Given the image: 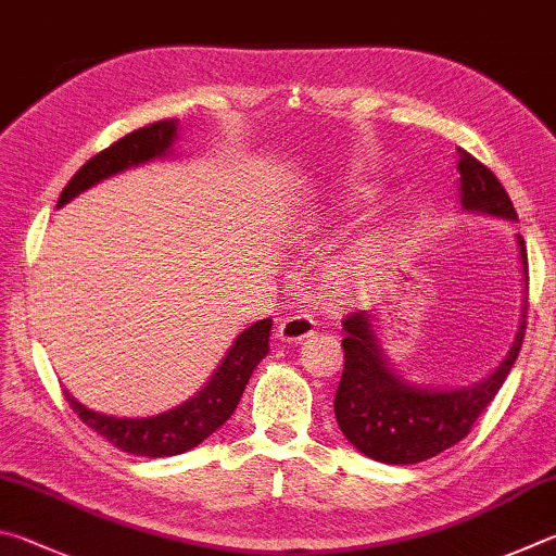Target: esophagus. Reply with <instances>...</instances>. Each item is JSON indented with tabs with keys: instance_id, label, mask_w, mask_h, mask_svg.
<instances>
[{
	"instance_id": "esophagus-1",
	"label": "esophagus",
	"mask_w": 556,
	"mask_h": 556,
	"mask_svg": "<svg viewBox=\"0 0 556 556\" xmlns=\"http://www.w3.org/2000/svg\"><path fill=\"white\" fill-rule=\"evenodd\" d=\"M315 332V319L309 315H293L283 317L278 325V339L288 344H300L303 339Z\"/></svg>"
}]
</instances>
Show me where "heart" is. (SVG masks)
I'll list each match as a JSON object with an SVG mask.
<instances>
[{
    "label": "heart",
    "instance_id": "1",
    "mask_svg": "<svg viewBox=\"0 0 556 556\" xmlns=\"http://www.w3.org/2000/svg\"><path fill=\"white\" fill-rule=\"evenodd\" d=\"M388 256H391V241L386 233H374V237L358 241L349 256L337 261L332 288L342 295H364L386 270Z\"/></svg>",
    "mask_w": 556,
    "mask_h": 556
}]
</instances>
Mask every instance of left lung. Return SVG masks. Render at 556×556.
<instances>
[{
  "label": "left lung",
  "instance_id": "1",
  "mask_svg": "<svg viewBox=\"0 0 556 556\" xmlns=\"http://www.w3.org/2000/svg\"><path fill=\"white\" fill-rule=\"evenodd\" d=\"M459 153V200L466 212H481L501 219H518L508 192L501 180L464 149ZM522 280L528 288V249L518 237ZM522 317L510 352L501 366L481 383L452 388L417 386L405 381L388 364L383 346L378 344L374 315L354 313L342 319L346 337L344 371L334 395V415L339 430L358 452L383 464H417L450 450L471 432L479 415L491 405L495 393L508 378L525 339L528 298L522 300Z\"/></svg>",
  "mask_w": 556,
  "mask_h": 556
}]
</instances>
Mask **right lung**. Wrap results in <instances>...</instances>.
<instances>
[{
  "instance_id": "add662e5",
  "label": "right lung",
  "mask_w": 556,
  "mask_h": 556,
  "mask_svg": "<svg viewBox=\"0 0 556 556\" xmlns=\"http://www.w3.org/2000/svg\"><path fill=\"white\" fill-rule=\"evenodd\" d=\"M178 119H163L126 134L124 139L114 141L110 149H104L87 161L80 170L73 175V180L65 185L58 200V207L71 202L75 194L85 192L104 178L122 173L131 165L168 155L173 141L178 139ZM273 319H261L233 339L227 356L222 358L217 371L204 383L198 395L190 401L173 407L168 413L153 417H112L94 413L65 391V401L71 403L77 417L92 430L112 442L116 450L136 456H175L192 450L200 442L219 430L229 420L231 413L243 395L253 368L261 364V358L268 354V337H270Z\"/></svg>"
}]
</instances>
